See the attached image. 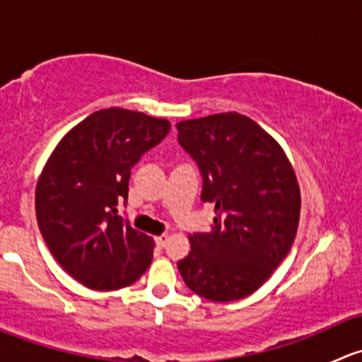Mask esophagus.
Wrapping results in <instances>:
<instances>
[{"instance_id": "34e87169", "label": "esophagus", "mask_w": 362, "mask_h": 362, "mask_svg": "<svg viewBox=\"0 0 362 362\" xmlns=\"http://www.w3.org/2000/svg\"><path fill=\"white\" fill-rule=\"evenodd\" d=\"M168 240H170V236H168V235H160V236H158V238H156V243H158L159 249H163V247L168 243Z\"/></svg>"}]
</instances>
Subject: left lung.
Instances as JSON below:
<instances>
[{"mask_svg":"<svg viewBox=\"0 0 362 362\" xmlns=\"http://www.w3.org/2000/svg\"><path fill=\"white\" fill-rule=\"evenodd\" d=\"M177 129L203 175L202 199L215 204L211 229L189 236L178 272L210 301L247 298L294 243L301 194L293 164L272 134L236 112L182 120Z\"/></svg>","mask_w":362,"mask_h":362,"instance_id":"left-lung-1","label":"left lung"}]
</instances>
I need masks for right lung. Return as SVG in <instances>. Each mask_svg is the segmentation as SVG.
I'll return each instance as SVG.
<instances>
[{
  "label": "right lung",
  "mask_w": 362,
  "mask_h": 362,
  "mask_svg": "<svg viewBox=\"0 0 362 362\" xmlns=\"http://www.w3.org/2000/svg\"><path fill=\"white\" fill-rule=\"evenodd\" d=\"M170 120L126 108L90 113L64 134L35 192L36 221L61 268L82 286L117 291L152 262L154 240L117 215L131 168L170 133Z\"/></svg>",
  "instance_id": "add662e5"
}]
</instances>
